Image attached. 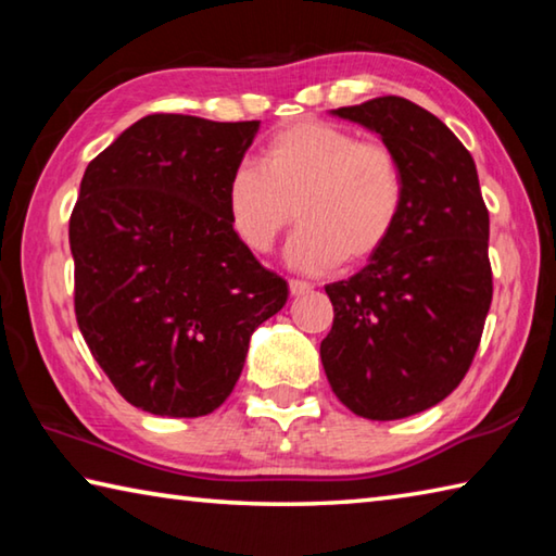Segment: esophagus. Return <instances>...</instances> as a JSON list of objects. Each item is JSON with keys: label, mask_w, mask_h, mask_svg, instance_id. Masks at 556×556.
I'll use <instances>...</instances> for the list:
<instances>
[{"label": "esophagus", "mask_w": 556, "mask_h": 556, "mask_svg": "<svg viewBox=\"0 0 556 556\" xmlns=\"http://www.w3.org/2000/svg\"><path fill=\"white\" fill-rule=\"evenodd\" d=\"M314 289V285H308L304 279H289V291L291 296H301V294H308V291Z\"/></svg>", "instance_id": "34e87169"}]
</instances>
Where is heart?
<instances>
[{"instance_id":"heart-1","label":"heart","mask_w":556,"mask_h":556,"mask_svg":"<svg viewBox=\"0 0 556 556\" xmlns=\"http://www.w3.org/2000/svg\"><path fill=\"white\" fill-rule=\"evenodd\" d=\"M404 203L407 176L392 147L316 119L277 129L257 166H235L225 184L230 230L255 255H269L296 215L301 230L287 257L304 271L372 260L390 242Z\"/></svg>"}]
</instances>
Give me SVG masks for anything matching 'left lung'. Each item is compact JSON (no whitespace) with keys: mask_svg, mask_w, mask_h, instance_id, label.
I'll use <instances>...</instances> for the list:
<instances>
[{"mask_svg":"<svg viewBox=\"0 0 556 556\" xmlns=\"http://www.w3.org/2000/svg\"><path fill=\"white\" fill-rule=\"evenodd\" d=\"M333 115L378 131L397 152L407 203L378 255L326 285L333 326L321 363L357 417H412L448 397L473 363L493 301L491 218L473 156L425 108L384 96Z\"/></svg>","mask_w":556,"mask_h":556,"instance_id":"1","label":"left lung"}]
</instances>
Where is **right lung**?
Listing matches in <instances>:
<instances>
[{"label":"right lung","instance_id":"add662e5","mask_svg":"<svg viewBox=\"0 0 556 556\" xmlns=\"http://www.w3.org/2000/svg\"><path fill=\"white\" fill-rule=\"evenodd\" d=\"M260 129L156 112L86 168L71 213L75 318L129 404L203 417L230 397L250 336L289 287L235 238L225 184Z\"/></svg>","mask_w":556,"mask_h":556}]
</instances>
